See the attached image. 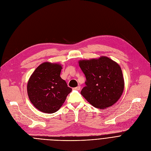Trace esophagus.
Returning <instances> with one entry per match:
<instances>
[{
	"label": "esophagus",
	"mask_w": 151,
	"mask_h": 151,
	"mask_svg": "<svg viewBox=\"0 0 151 151\" xmlns=\"http://www.w3.org/2000/svg\"><path fill=\"white\" fill-rule=\"evenodd\" d=\"M73 90H77V91H79L81 90V87L80 86H78V87H75V88H73Z\"/></svg>",
	"instance_id": "esophagus-1"
}]
</instances>
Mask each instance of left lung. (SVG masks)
<instances>
[{
  "mask_svg": "<svg viewBox=\"0 0 151 151\" xmlns=\"http://www.w3.org/2000/svg\"><path fill=\"white\" fill-rule=\"evenodd\" d=\"M79 65L85 76L81 95L91 105L101 109L114 104L121 96L124 81L119 64L106 57L81 60Z\"/></svg>",
  "mask_w": 151,
  "mask_h": 151,
  "instance_id": "left-lung-1",
  "label": "left lung"
}]
</instances>
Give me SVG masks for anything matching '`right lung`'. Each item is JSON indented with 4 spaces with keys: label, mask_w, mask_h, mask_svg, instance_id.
I'll return each mask as SVG.
<instances>
[{
    "label": "right lung",
    "mask_w": 151,
    "mask_h": 151,
    "mask_svg": "<svg viewBox=\"0 0 151 151\" xmlns=\"http://www.w3.org/2000/svg\"><path fill=\"white\" fill-rule=\"evenodd\" d=\"M61 66L45 62L31 75L27 83V93L33 106L47 114L57 112L64 103L72 88L61 79Z\"/></svg>",
    "instance_id": "right-lung-1"
}]
</instances>
